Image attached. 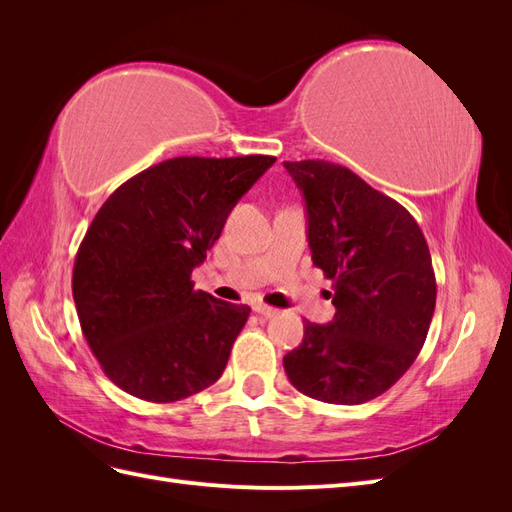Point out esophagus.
Listing matches in <instances>:
<instances>
[{"label": "esophagus", "mask_w": 512, "mask_h": 512, "mask_svg": "<svg viewBox=\"0 0 512 512\" xmlns=\"http://www.w3.org/2000/svg\"><path fill=\"white\" fill-rule=\"evenodd\" d=\"M254 312L260 314L262 318H273V316H277V309H275V307H269V305H265V303H256V305H254Z\"/></svg>", "instance_id": "1"}]
</instances>
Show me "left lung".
I'll use <instances>...</instances> for the list:
<instances>
[{"instance_id": "8db88e82", "label": "left lung", "mask_w": 512, "mask_h": 512, "mask_svg": "<svg viewBox=\"0 0 512 512\" xmlns=\"http://www.w3.org/2000/svg\"><path fill=\"white\" fill-rule=\"evenodd\" d=\"M284 168L305 198L314 265L335 290L333 320H305L284 369L307 397L365 404L391 389L425 344L436 309L427 241L397 200L346 166L303 160Z\"/></svg>"}]
</instances>
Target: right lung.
Masks as SVG:
<instances>
[{
	"mask_svg": "<svg viewBox=\"0 0 512 512\" xmlns=\"http://www.w3.org/2000/svg\"><path fill=\"white\" fill-rule=\"evenodd\" d=\"M273 156L173 158L106 198L72 273L91 352L121 391L168 404L222 376L250 307L194 290L192 271Z\"/></svg>",
	"mask_w": 512,
	"mask_h": 512,
	"instance_id": "add662e5",
	"label": "right lung"
}]
</instances>
